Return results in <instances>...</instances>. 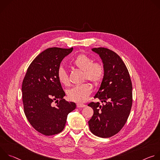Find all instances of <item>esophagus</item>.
<instances>
[{"mask_svg":"<svg viewBox=\"0 0 160 160\" xmlns=\"http://www.w3.org/2000/svg\"><path fill=\"white\" fill-rule=\"evenodd\" d=\"M77 108H83V107H85V104H80V103H78V104H77Z\"/></svg>","mask_w":160,"mask_h":160,"instance_id":"obj_1","label":"esophagus"}]
</instances>
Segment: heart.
Segmentation results:
<instances>
[{
	"instance_id": "b5f03b06",
	"label": "heart",
	"mask_w": 160,
	"mask_h": 160,
	"mask_svg": "<svg viewBox=\"0 0 160 160\" xmlns=\"http://www.w3.org/2000/svg\"><path fill=\"white\" fill-rule=\"evenodd\" d=\"M92 59L85 54H80L72 61V64L83 71V80H88L94 85L98 86L103 81L105 70L103 65L98 62H92ZM57 77L60 83L64 86L70 84L69 77L63 68L60 67L57 72ZM92 87L87 82L73 87L67 91L68 99L82 103L85 102L92 92Z\"/></svg>"
}]
</instances>
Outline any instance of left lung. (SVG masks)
<instances>
[{"mask_svg":"<svg viewBox=\"0 0 160 160\" xmlns=\"http://www.w3.org/2000/svg\"><path fill=\"white\" fill-rule=\"evenodd\" d=\"M92 51L102 59L105 75L94 97L102 104H88L94 110L88 125L95 135L108 138L118 133L127 121L132 106V85L126 65L116 52L105 48Z\"/></svg>","mask_w":160,"mask_h":160,"instance_id":"1","label":"left lung"}]
</instances>
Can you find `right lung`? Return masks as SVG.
Wrapping results in <instances>:
<instances>
[{
    "mask_svg": "<svg viewBox=\"0 0 160 160\" xmlns=\"http://www.w3.org/2000/svg\"><path fill=\"white\" fill-rule=\"evenodd\" d=\"M73 51L51 48L39 54L30 64L22 83L24 112L30 125L44 135L62 131L75 102L63 99L65 92L57 77L63 58ZM57 104L54 106L52 102Z\"/></svg>",
    "mask_w": 160,
    "mask_h": 160,
    "instance_id": "obj_1",
    "label": "right lung"
}]
</instances>
